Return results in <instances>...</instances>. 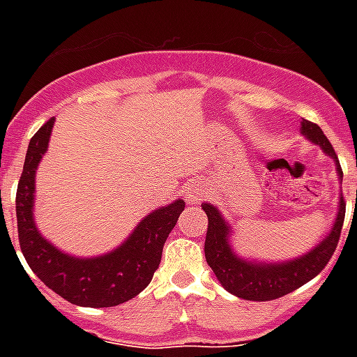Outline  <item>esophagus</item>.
Here are the masks:
<instances>
[{
	"instance_id": "obj_1",
	"label": "esophagus",
	"mask_w": 357,
	"mask_h": 357,
	"mask_svg": "<svg viewBox=\"0 0 357 357\" xmlns=\"http://www.w3.org/2000/svg\"><path fill=\"white\" fill-rule=\"evenodd\" d=\"M204 195H206V187H204V183L202 181H198V179H192L187 187H185V202L187 204H200L202 198H204Z\"/></svg>"
}]
</instances>
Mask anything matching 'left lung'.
<instances>
[{
    "label": "left lung",
    "instance_id": "left-lung-1",
    "mask_svg": "<svg viewBox=\"0 0 357 357\" xmlns=\"http://www.w3.org/2000/svg\"><path fill=\"white\" fill-rule=\"evenodd\" d=\"M302 133L322 148V151L330 155L337 165L339 179L343 181V170L337 161L335 150L322 133V129L310 120H302ZM357 200V192H356ZM202 209L209 218L206 235V259L211 266L215 276L226 291L244 300L266 302V300L280 298L293 293L294 289L302 287L304 283L319 274L332 259L333 252L337 248L339 237L344 222V198H339V211L332 229L315 248L307 254L300 255L296 259L282 261V263H259V261L241 259L229 244V224L224 220L217 207L211 204H202Z\"/></svg>",
    "mask_w": 357,
    "mask_h": 357
}]
</instances>
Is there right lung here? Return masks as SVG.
<instances>
[{
  "mask_svg": "<svg viewBox=\"0 0 357 357\" xmlns=\"http://www.w3.org/2000/svg\"><path fill=\"white\" fill-rule=\"evenodd\" d=\"M53 122L55 119H50L33 135L16 190V220L22 254L31 271L70 304L83 307L123 304L151 282L153 272L161 263L162 246L185 209V202L178 198L151 211L144 220H140L133 234L109 254L85 259L61 252L42 237L33 218L36 167L47 150Z\"/></svg>",
  "mask_w": 357,
  "mask_h": 357,
  "instance_id": "right-lung-1",
  "label": "right lung"
}]
</instances>
